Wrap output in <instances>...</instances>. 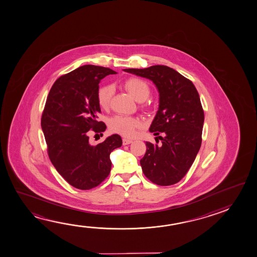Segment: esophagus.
I'll return each mask as SVG.
<instances>
[{
    "mask_svg": "<svg viewBox=\"0 0 257 257\" xmlns=\"http://www.w3.org/2000/svg\"><path fill=\"white\" fill-rule=\"evenodd\" d=\"M133 141L132 140L126 139V138H123L122 139V145H128V144H130Z\"/></svg>",
    "mask_w": 257,
    "mask_h": 257,
    "instance_id": "34e87169",
    "label": "esophagus"
}]
</instances>
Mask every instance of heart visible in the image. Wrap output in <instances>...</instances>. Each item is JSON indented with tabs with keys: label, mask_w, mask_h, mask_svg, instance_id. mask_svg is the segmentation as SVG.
Returning <instances> with one entry per match:
<instances>
[{
	"label": "heart",
	"mask_w": 257,
	"mask_h": 257,
	"mask_svg": "<svg viewBox=\"0 0 257 257\" xmlns=\"http://www.w3.org/2000/svg\"><path fill=\"white\" fill-rule=\"evenodd\" d=\"M124 88L138 101H144L151 95V87L146 80L141 78H130L123 83ZM114 88L111 85H102L97 88V103L101 108L109 106ZM143 126L139 118L117 114L110 119V130L124 137L135 136L136 130Z\"/></svg>",
	"instance_id": "b5f03b06"
}]
</instances>
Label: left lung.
<instances>
[{"mask_svg":"<svg viewBox=\"0 0 257 257\" xmlns=\"http://www.w3.org/2000/svg\"><path fill=\"white\" fill-rule=\"evenodd\" d=\"M123 71L152 80L159 89L160 108L150 132L159 135L162 144L146 143L140 163L152 183L175 185L188 172L202 144L204 112L197 89L189 79L166 65Z\"/></svg>","mask_w":257,"mask_h":257,"instance_id":"8db88e82","label":"left lung"}]
</instances>
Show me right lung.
Wrapping results in <instances>:
<instances>
[{
    "mask_svg": "<svg viewBox=\"0 0 257 257\" xmlns=\"http://www.w3.org/2000/svg\"><path fill=\"white\" fill-rule=\"evenodd\" d=\"M116 72L109 68L83 65L55 80L47 96L41 127L52 164L77 189H92L111 170L109 155L122 146L121 136L113 135L92 146L88 131L100 134L105 122L97 121L100 106L97 92L100 80Z\"/></svg>",
    "mask_w": 257,
    "mask_h": 257,
    "instance_id": "1",
    "label": "right lung"
}]
</instances>
